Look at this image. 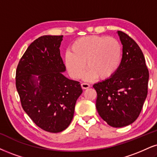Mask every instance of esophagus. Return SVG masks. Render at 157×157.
<instances>
[{
	"label": "esophagus",
	"instance_id": "obj_1",
	"mask_svg": "<svg viewBox=\"0 0 157 157\" xmlns=\"http://www.w3.org/2000/svg\"><path fill=\"white\" fill-rule=\"evenodd\" d=\"M82 89H84V90H86V89H88L90 87V84H88V83H82Z\"/></svg>",
	"mask_w": 157,
	"mask_h": 157
}]
</instances>
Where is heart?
<instances>
[{"label": "heart", "mask_w": 157, "mask_h": 157, "mask_svg": "<svg viewBox=\"0 0 157 157\" xmlns=\"http://www.w3.org/2000/svg\"><path fill=\"white\" fill-rule=\"evenodd\" d=\"M122 59V47L116 38L104 36H89L73 42L71 52L65 56L69 74L74 78L82 77L85 67L88 71L84 78L102 80L110 78L117 73Z\"/></svg>", "instance_id": "1"}]
</instances>
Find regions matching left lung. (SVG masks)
<instances>
[{
  "label": "left lung",
  "mask_w": 157,
  "mask_h": 157,
  "mask_svg": "<svg viewBox=\"0 0 157 157\" xmlns=\"http://www.w3.org/2000/svg\"><path fill=\"white\" fill-rule=\"evenodd\" d=\"M123 55L117 73L93 85L97 92L96 108L108 125L127 126L138 119L147 94L149 78L142 50L122 31H118Z\"/></svg>",
  "instance_id": "8db88e82"
}]
</instances>
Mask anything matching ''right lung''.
Masks as SVG:
<instances>
[{
	"label": "right lung",
	"mask_w": 157,
	"mask_h": 157,
	"mask_svg": "<svg viewBox=\"0 0 157 157\" xmlns=\"http://www.w3.org/2000/svg\"><path fill=\"white\" fill-rule=\"evenodd\" d=\"M63 36H43L28 46L16 71V87L24 111L46 132L65 130L82 93L80 82L62 74L65 66L59 46ZM33 75H38L36 78Z\"/></svg>",
	"instance_id": "1"
}]
</instances>
